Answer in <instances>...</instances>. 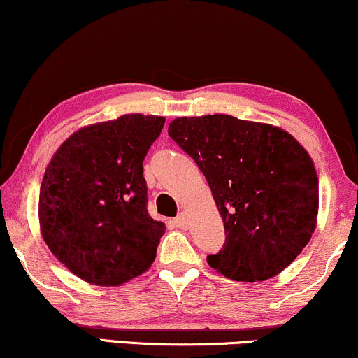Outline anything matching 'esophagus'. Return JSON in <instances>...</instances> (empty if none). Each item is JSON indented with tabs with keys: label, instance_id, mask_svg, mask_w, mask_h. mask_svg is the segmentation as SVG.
<instances>
[{
	"label": "esophagus",
	"instance_id": "esophagus-1",
	"mask_svg": "<svg viewBox=\"0 0 358 358\" xmlns=\"http://www.w3.org/2000/svg\"><path fill=\"white\" fill-rule=\"evenodd\" d=\"M174 226L179 227V229H187V219H186V215L180 213V214L178 215V217L174 219Z\"/></svg>",
	"mask_w": 358,
	"mask_h": 358
}]
</instances>
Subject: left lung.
I'll return each instance as SVG.
<instances>
[{
    "mask_svg": "<svg viewBox=\"0 0 358 358\" xmlns=\"http://www.w3.org/2000/svg\"><path fill=\"white\" fill-rule=\"evenodd\" d=\"M169 136L206 176L226 229V244L207 255L232 280L280 273L308 244L319 214L314 161L289 132L229 114L178 117Z\"/></svg>",
    "mask_w": 358,
    "mask_h": 358,
    "instance_id": "obj_1",
    "label": "left lung"
}]
</instances>
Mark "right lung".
Returning <instances> with one entry per match:
<instances>
[{"label":"right lung","mask_w":358,"mask_h":358,"mask_svg":"<svg viewBox=\"0 0 358 358\" xmlns=\"http://www.w3.org/2000/svg\"><path fill=\"white\" fill-rule=\"evenodd\" d=\"M162 116L124 114L73 132L39 191V227L52 255L87 284L121 285L148 271L166 226L148 214L143 161Z\"/></svg>","instance_id":"add662e5"}]
</instances>
